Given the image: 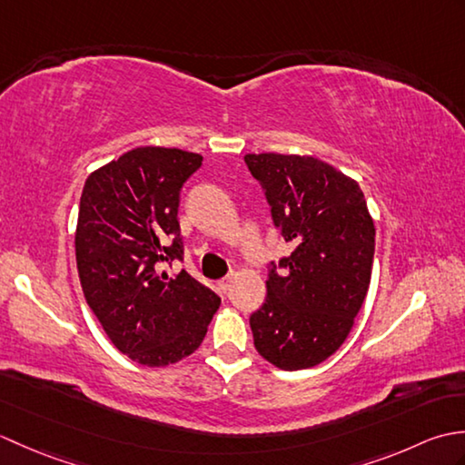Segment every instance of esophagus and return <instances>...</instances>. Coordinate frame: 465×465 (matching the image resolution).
<instances>
[{
	"label": "esophagus",
	"instance_id": "34e87169",
	"mask_svg": "<svg viewBox=\"0 0 465 465\" xmlns=\"http://www.w3.org/2000/svg\"><path fill=\"white\" fill-rule=\"evenodd\" d=\"M232 283H233V278H232V275H227V278L220 280V283H217V285H220V290L223 293H227V292H230V288H232Z\"/></svg>",
	"mask_w": 465,
	"mask_h": 465
}]
</instances>
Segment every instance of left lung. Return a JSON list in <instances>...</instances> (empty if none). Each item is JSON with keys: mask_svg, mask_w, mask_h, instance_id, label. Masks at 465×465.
<instances>
[{"mask_svg": "<svg viewBox=\"0 0 465 465\" xmlns=\"http://www.w3.org/2000/svg\"><path fill=\"white\" fill-rule=\"evenodd\" d=\"M272 222L293 245L268 265L253 345L282 370L313 368L348 338L370 288L375 230L360 185L310 155L250 153Z\"/></svg>", "mask_w": 465, "mask_h": 465, "instance_id": "left-lung-1", "label": "left lung"}]
</instances>
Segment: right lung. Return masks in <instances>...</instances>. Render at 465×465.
<instances>
[{"instance_id":"add662e5","label":"right lung","mask_w":465,"mask_h":465,"mask_svg":"<svg viewBox=\"0 0 465 465\" xmlns=\"http://www.w3.org/2000/svg\"><path fill=\"white\" fill-rule=\"evenodd\" d=\"M203 157L177 147H135L84 185L75 232L82 290L107 338L142 365L162 368L203 341L220 295L182 270L177 207Z\"/></svg>"}]
</instances>
